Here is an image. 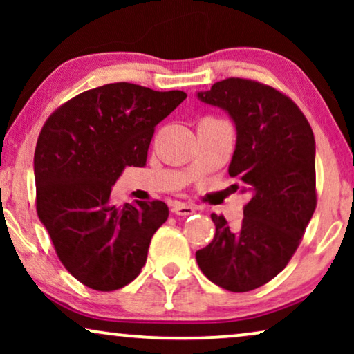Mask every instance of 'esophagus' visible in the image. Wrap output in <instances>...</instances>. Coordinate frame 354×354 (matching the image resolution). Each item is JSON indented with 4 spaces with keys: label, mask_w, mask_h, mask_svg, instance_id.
<instances>
[{
    "label": "esophagus",
    "mask_w": 354,
    "mask_h": 354,
    "mask_svg": "<svg viewBox=\"0 0 354 354\" xmlns=\"http://www.w3.org/2000/svg\"><path fill=\"white\" fill-rule=\"evenodd\" d=\"M172 212L177 216H190L195 212V207L190 205H185V203H174Z\"/></svg>",
    "instance_id": "34e87169"
}]
</instances>
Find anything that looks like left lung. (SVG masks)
<instances>
[{"label": "left lung", "mask_w": 354, "mask_h": 354, "mask_svg": "<svg viewBox=\"0 0 354 354\" xmlns=\"http://www.w3.org/2000/svg\"><path fill=\"white\" fill-rule=\"evenodd\" d=\"M196 96L234 122L229 176L240 182L234 192L250 198L239 229L211 214L214 239L196 251V263L212 283L250 292L282 272L314 214L316 142L298 106L268 85L225 79Z\"/></svg>", "instance_id": "left-lung-1"}]
</instances>
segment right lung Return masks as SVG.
<instances>
[{
  "label": "right lung",
  "instance_id": "add662e5",
  "mask_svg": "<svg viewBox=\"0 0 354 354\" xmlns=\"http://www.w3.org/2000/svg\"><path fill=\"white\" fill-rule=\"evenodd\" d=\"M185 98L178 90L108 84L77 95L43 125L33 158L38 219L61 263L86 287L122 288L147 263L167 205L118 207L111 192L125 167L145 166L154 127Z\"/></svg>",
  "mask_w": 354,
  "mask_h": 354
}]
</instances>
